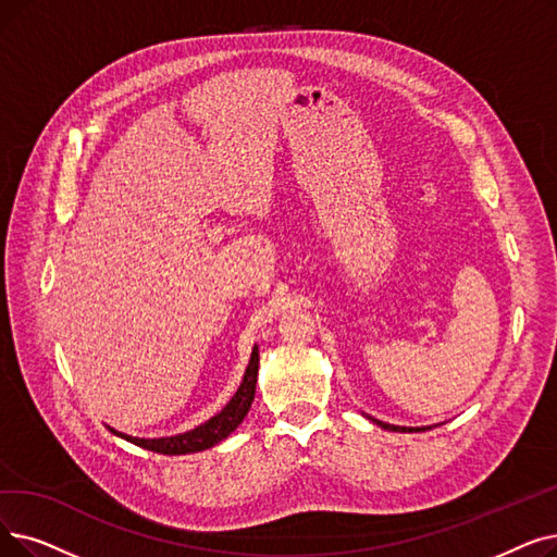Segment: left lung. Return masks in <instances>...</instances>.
<instances>
[{"label": "left lung", "mask_w": 557, "mask_h": 557, "mask_svg": "<svg viewBox=\"0 0 557 557\" xmlns=\"http://www.w3.org/2000/svg\"><path fill=\"white\" fill-rule=\"evenodd\" d=\"M375 425H380L382 430H392V432H425L430 430V425H423V428H405V425H392V423H384V421H377L373 417H369Z\"/></svg>", "instance_id": "obj_1"}]
</instances>
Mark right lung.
Masks as SVG:
<instances>
[{
	"mask_svg": "<svg viewBox=\"0 0 557 557\" xmlns=\"http://www.w3.org/2000/svg\"><path fill=\"white\" fill-rule=\"evenodd\" d=\"M257 373H259V348H252L248 369L244 373V380H240L236 394L230 398V403L221 409L219 414L211 417L209 421L200 423L198 428H193L182 434H173V437H157V440H143V437H132V434L117 432L115 428H109L115 437L125 440L129 444H136L145 450L161 453V455H186V453H200L207 450L215 444H221L227 440L230 434L240 425V421L246 419L248 409L255 400V386H257Z\"/></svg>",
	"mask_w": 557,
	"mask_h": 557,
	"instance_id": "right-lung-1",
	"label": "right lung"
}]
</instances>
